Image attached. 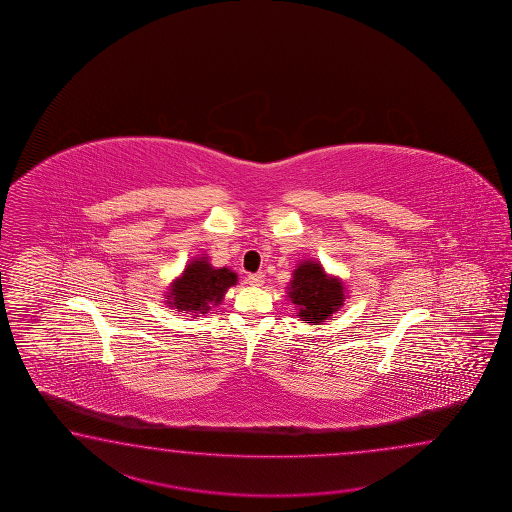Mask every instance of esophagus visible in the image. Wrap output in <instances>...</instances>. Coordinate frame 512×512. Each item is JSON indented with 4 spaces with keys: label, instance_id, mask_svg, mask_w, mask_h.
<instances>
[{
    "label": "esophagus",
    "instance_id": "34e87169",
    "mask_svg": "<svg viewBox=\"0 0 512 512\" xmlns=\"http://www.w3.org/2000/svg\"><path fill=\"white\" fill-rule=\"evenodd\" d=\"M247 283L252 285V287H260L261 283H263V278H261L260 274H249L247 276Z\"/></svg>",
    "mask_w": 512,
    "mask_h": 512
}]
</instances>
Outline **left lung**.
<instances>
[{
	"instance_id": "1",
	"label": "left lung",
	"mask_w": 512,
	"mask_h": 512,
	"mask_svg": "<svg viewBox=\"0 0 512 512\" xmlns=\"http://www.w3.org/2000/svg\"><path fill=\"white\" fill-rule=\"evenodd\" d=\"M289 298L307 324H320L344 302V287L337 278L327 276L320 263L302 261L293 272Z\"/></svg>"
}]
</instances>
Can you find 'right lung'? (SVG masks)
<instances>
[{
  "label": "right lung",
  "mask_w": 512,
  "mask_h": 512,
  "mask_svg": "<svg viewBox=\"0 0 512 512\" xmlns=\"http://www.w3.org/2000/svg\"><path fill=\"white\" fill-rule=\"evenodd\" d=\"M238 276L229 269H214L207 260L186 265L183 276L172 285L168 302L177 311L207 313L210 305H218L227 289L236 285Z\"/></svg>",
  "instance_id": "obj_1"
}]
</instances>
